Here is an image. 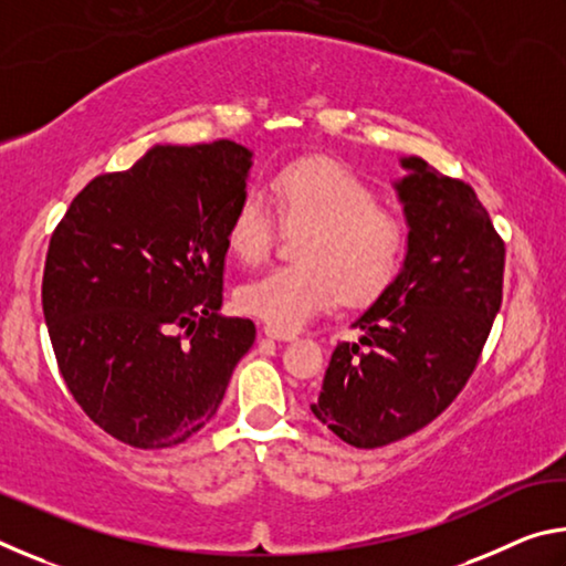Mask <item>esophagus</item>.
<instances>
[{"mask_svg": "<svg viewBox=\"0 0 566 566\" xmlns=\"http://www.w3.org/2000/svg\"><path fill=\"white\" fill-rule=\"evenodd\" d=\"M264 334H266V337H270V339H276V342H292V339H296L294 332L274 329V327H270V324H266V327H264Z\"/></svg>", "mask_w": 566, "mask_h": 566, "instance_id": "1", "label": "esophagus"}]
</instances>
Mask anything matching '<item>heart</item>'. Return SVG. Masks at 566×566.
Here are the masks:
<instances>
[{
    "instance_id": "1",
    "label": "heart",
    "mask_w": 566,
    "mask_h": 566,
    "mask_svg": "<svg viewBox=\"0 0 566 566\" xmlns=\"http://www.w3.org/2000/svg\"><path fill=\"white\" fill-rule=\"evenodd\" d=\"M270 202L247 189L227 227V244L239 260L270 256L280 222L304 229L294 242L300 262L282 264L237 290L239 310L274 329L292 332L342 300L367 304L397 280L409 232L401 219L379 207V195L357 171L334 159H300L270 181Z\"/></svg>"
}]
</instances>
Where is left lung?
Segmentation results:
<instances>
[{
  "label": "left lung",
  "instance_id": "8db88e82",
  "mask_svg": "<svg viewBox=\"0 0 566 566\" xmlns=\"http://www.w3.org/2000/svg\"><path fill=\"white\" fill-rule=\"evenodd\" d=\"M409 222L405 270L339 342L314 417L342 442L377 449L419 432L452 405L490 337L504 286V239L476 191L401 159Z\"/></svg>",
  "mask_w": 566,
  "mask_h": 566
}]
</instances>
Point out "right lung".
Instances as JSON below:
<instances>
[{
    "instance_id": "1",
    "label": "right lung",
    "mask_w": 566,
    "mask_h": 566,
    "mask_svg": "<svg viewBox=\"0 0 566 566\" xmlns=\"http://www.w3.org/2000/svg\"><path fill=\"white\" fill-rule=\"evenodd\" d=\"M249 159L229 139L155 147L94 177L54 227L42 310L56 367L84 415L124 444L187 442L254 344L252 319L219 314Z\"/></svg>"
}]
</instances>
